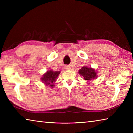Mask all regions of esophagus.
<instances>
[{
	"instance_id": "obj_1",
	"label": "esophagus",
	"mask_w": 133,
	"mask_h": 133,
	"mask_svg": "<svg viewBox=\"0 0 133 133\" xmlns=\"http://www.w3.org/2000/svg\"><path fill=\"white\" fill-rule=\"evenodd\" d=\"M64 68H65V69H66V70H69L70 69V67L69 66H65Z\"/></svg>"
}]
</instances>
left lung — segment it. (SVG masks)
Returning <instances> with one entry per match:
<instances>
[{
	"instance_id": "8db88e82",
	"label": "left lung",
	"mask_w": 133,
	"mask_h": 133,
	"mask_svg": "<svg viewBox=\"0 0 133 133\" xmlns=\"http://www.w3.org/2000/svg\"><path fill=\"white\" fill-rule=\"evenodd\" d=\"M78 73L80 76L84 77V80L87 81L94 79L97 77V72L95 69H92L91 67H88L87 66L82 67V69L78 71Z\"/></svg>"
}]
</instances>
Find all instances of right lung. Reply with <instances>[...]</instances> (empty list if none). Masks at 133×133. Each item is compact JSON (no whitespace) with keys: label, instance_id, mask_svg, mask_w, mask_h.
Segmentation results:
<instances>
[{"label":"right lung","instance_id":"obj_1","mask_svg":"<svg viewBox=\"0 0 133 133\" xmlns=\"http://www.w3.org/2000/svg\"><path fill=\"white\" fill-rule=\"evenodd\" d=\"M60 71H55L53 70H48L47 71L46 73H44L41 77L42 82L44 83L45 85L50 86V87H53L55 86V82H56V79L59 75Z\"/></svg>","mask_w":133,"mask_h":133}]
</instances>
